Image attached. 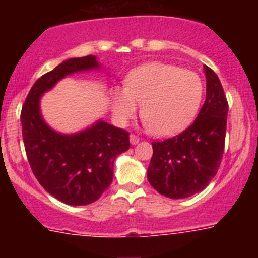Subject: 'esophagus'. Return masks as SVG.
I'll use <instances>...</instances> for the list:
<instances>
[{
    "label": "esophagus",
    "instance_id": "34e87169",
    "mask_svg": "<svg viewBox=\"0 0 258 258\" xmlns=\"http://www.w3.org/2000/svg\"><path fill=\"white\" fill-rule=\"evenodd\" d=\"M129 140H131V143L132 145H138L140 143V137H137L136 134H131V137H129Z\"/></svg>",
    "mask_w": 258,
    "mask_h": 258
}]
</instances>
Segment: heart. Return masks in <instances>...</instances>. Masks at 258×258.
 Returning a JSON list of instances; mask_svg holds the SVG:
<instances>
[{
	"mask_svg": "<svg viewBox=\"0 0 258 258\" xmlns=\"http://www.w3.org/2000/svg\"><path fill=\"white\" fill-rule=\"evenodd\" d=\"M125 84V88H115L112 92L116 120L125 125L136 116L138 104H142V120L159 137L174 136L191 124L204 89L198 74L159 61L134 68Z\"/></svg>",
	"mask_w": 258,
	"mask_h": 258,
	"instance_id": "obj_1",
	"label": "heart"
}]
</instances>
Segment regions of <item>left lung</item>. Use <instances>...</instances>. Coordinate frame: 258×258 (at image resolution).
Returning <instances> with one entry per match:
<instances>
[{
	"label": "left lung",
	"instance_id": "left-lung-1",
	"mask_svg": "<svg viewBox=\"0 0 258 258\" xmlns=\"http://www.w3.org/2000/svg\"><path fill=\"white\" fill-rule=\"evenodd\" d=\"M204 74L206 102L192 125L169 140L152 142L147 179L157 192L170 199L204 190L222 159L229 106L217 75L207 66Z\"/></svg>",
	"mask_w": 258,
	"mask_h": 258
}]
</instances>
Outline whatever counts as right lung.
<instances>
[{
  "mask_svg": "<svg viewBox=\"0 0 258 258\" xmlns=\"http://www.w3.org/2000/svg\"><path fill=\"white\" fill-rule=\"evenodd\" d=\"M97 56L71 58L33 84L20 121L32 172L50 195L68 206H86L101 198L113 178L116 157L129 150V133L103 120L64 134L46 124L41 98L68 75L99 70Z\"/></svg>",
  "mask_w": 258,
  "mask_h": 258,
  "instance_id": "add662e5",
  "label": "right lung"
}]
</instances>
